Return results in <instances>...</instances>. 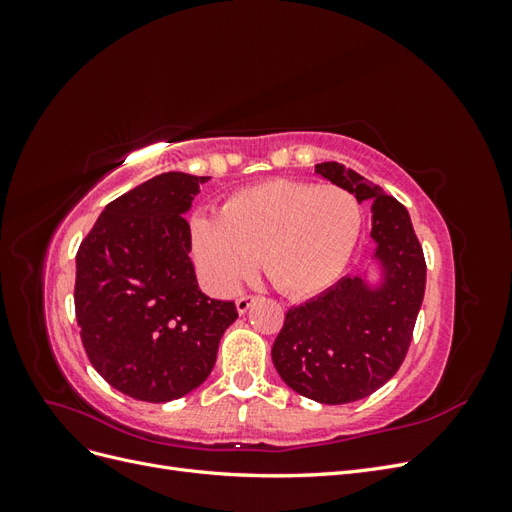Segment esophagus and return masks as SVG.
<instances>
[{"label": "esophagus", "mask_w": 512, "mask_h": 512, "mask_svg": "<svg viewBox=\"0 0 512 512\" xmlns=\"http://www.w3.org/2000/svg\"><path fill=\"white\" fill-rule=\"evenodd\" d=\"M258 297H256V294H241V297H237V312L239 314H245L247 312V309H250L252 307V303L256 301Z\"/></svg>", "instance_id": "obj_1"}]
</instances>
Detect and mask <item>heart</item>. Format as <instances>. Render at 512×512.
Here are the masks:
<instances>
[{
  "instance_id": "obj_1",
  "label": "heart",
  "mask_w": 512,
  "mask_h": 512,
  "mask_svg": "<svg viewBox=\"0 0 512 512\" xmlns=\"http://www.w3.org/2000/svg\"><path fill=\"white\" fill-rule=\"evenodd\" d=\"M361 235V207L333 183L269 179L230 194L220 213H196L190 245L198 269L220 290L237 288L256 258L288 297L329 288Z\"/></svg>"
}]
</instances>
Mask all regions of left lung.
<instances>
[{"label":"left lung","mask_w":512,"mask_h":512,"mask_svg":"<svg viewBox=\"0 0 512 512\" xmlns=\"http://www.w3.org/2000/svg\"><path fill=\"white\" fill-rule=\"evenodd\" d=\"M316 173L359 203H374L371 237L384 282L369 288L361 277H342L316 299L288 309L271 356L292 391L337 406L371 395L397 374L425 297L427 265L399 200L344 164L322 162Z\"/></svg>","instance_id":"8db88e82"}]
</instances>
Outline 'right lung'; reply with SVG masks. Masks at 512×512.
Listing matches in <instances>:
<instances>
[{"label": "right lung", "mask_w": 512, "mask_h": 512, "mask_svg": "<svg viewBox=\"0 0 512 512\" xmlns=\"http://www.w3.org/2000/svg\"><path fill=\"white\" fill-rule=\"evenodd\" d=\"M207 179L162 173L136 185L106 205L76 252L74 309L89 363L149 404L203 384L239 316L198 288L190 258L183 213Z\"/></svg>", "instance_id": "obj_1"}]
</instances>
